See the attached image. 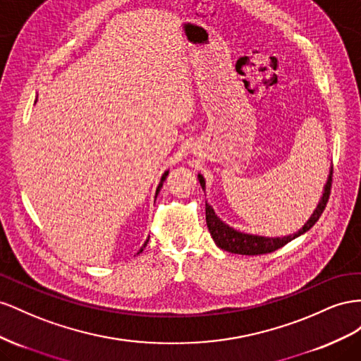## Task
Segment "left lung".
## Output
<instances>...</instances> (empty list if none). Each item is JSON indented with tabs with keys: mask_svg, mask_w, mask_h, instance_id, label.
Instances as JSON below:
<instances>
[{
	"mask_svg": "<svg viewBox=\"0 0 361 361\" xmlns=\"http://www.w3.org/2000/svg\"><path fill=\"white\" fill-rule=\"evenodd\" d=\"M201 188H205V181L202 178V175H198ZM331 183H333V171L329 173L324 197L319 202L317 209L312 214V218L307 221V224L302 226V228L295 233L293 235H286V238H262V235H252V234H245L233 230L231 226L225 225L218 216L214 214V210L212 209V205L205 202V221H207V228L212 234L213 240L216 245L219 246L221 250L228 251L233 254H242V255H262V254H269L276 251L281 246L287 245L290 240H293L298 235L304 234L308 231L312 226L319 221L321 214L324 213L326 202L329 200V193H331Z\"/></svg>",
	"mask_w": 361,
	"mask_h": 361,
	"instance_id": "1",
	"label": "left lung"
}]
</instances>
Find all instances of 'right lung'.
I'll use <instances>...</instances> for the list:
<instances>
[{
  "instance_id": "add662e5",
  "label": "right lung",
  "mask_w": 361,
  "mask_h": 361,
  "mask_svg": "<svg viewBox=\"0 0 361 361\" xmlns=\"http://www.w3.org/2000/svg\"><path fill=\"white\" fill-rule=\"evenodd\" d=\"M166 175H168V172H164V173H163V177H161V181H160V184H159V188H157V192H156V195L159 193V190H160V188H161V183L164 181V178H166ZM148 240H149V239H147V242H145V243H143V246H142V248H140V251H139V252H142V251H143V248H145V246H147Z\"/></svg>"
}]
</instances>
